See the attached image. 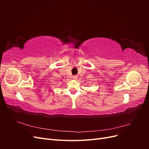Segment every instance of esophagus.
I'll use <instances>...</instances> for the list:
<instances>
[{"instance_id":"34e87169","label":"esophagus","mask_w":149,"mask_h":149,"mask_svg":"<svg viewBox=\"0 0 149 149\" xmlns=\"http://www.w3.org/2000/svg\"><path fill=\"white\" fill-rule=\"evenodd\" d=\"M73 78L74 79H76L78 78V75H73Z\"/></svg>"}]
</instances>
